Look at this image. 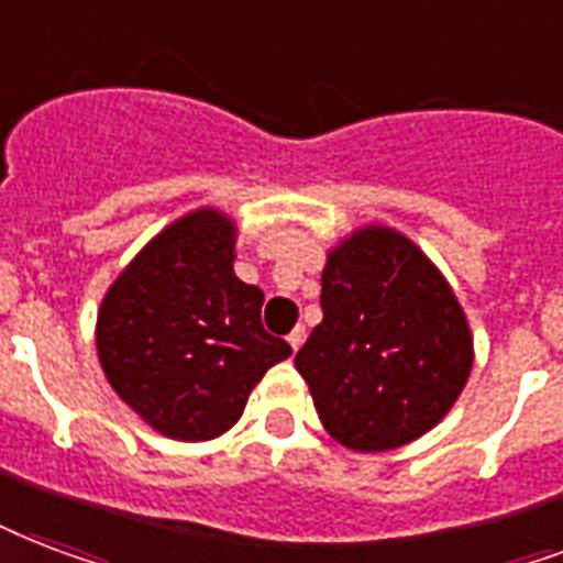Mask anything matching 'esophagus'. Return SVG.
Here are the masks:
<instances>
[{"label":"esophagus","instance_id":"34e87169","mask_svg":"<svg viewBox=\"0 0 563 563\" xmlns=\"http://www.w3.org/2000/svg\"><path fill=\"white\" fill-rule=\"evenodd\" d=\"M303 339H307V330H303V328H300V324H298V328H295V330H291V333H289L291 351H298L300 345H303Z\"/></svg>","mask_w":563,"mask_h":563}]
</instances>
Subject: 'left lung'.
Wrapping results in <instances>:
<instances>
[{
	"instance_id": "left-lung-1",
	"label": "left lung",
	"mask_w": 563,
	"mask_h": 563,
	"mask_svg": "<svg viewBox=\"0 0 563 563\" xmlns=\"http://www.w3.org/2000/svg\"><path fill=\"white\" fill-rule=\"evenodd\" d=\"M321 312L295 354L328 434L389 452L428 434L472 372V333L437 265L389 227L328 253Z\"/></svg>"
}]
</instances>
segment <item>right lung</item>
Instances as JSON below:
<instances>
[{"instance_id": "obj_1", "label": "right lung", "mask_w": 563, "mask_h": 563, "mask_svg": "<svg viewBox=\"0 0 563 563\" xmlns=\"http://www.w3.org/2000/svg\"><path fill=\"white\" fill-rule=\"evenodd\" d=\"M235 227L197 209L165 227L111 283L97 351L111 389L158 434L230 431L289 342L263 328V289L235 277Z\"/></svg>"}]
</instances>
